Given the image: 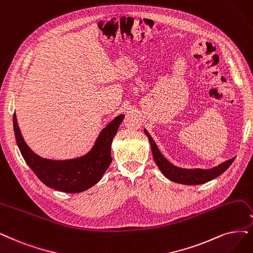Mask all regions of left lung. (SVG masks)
I'll return each mask as SVG.
<instances>
[{"label": "left lung", "instance_id": "left-lung-1", "mask_svg": "<svg viewBox=\"0 0 253 253\" xmlns=\"http://www.w3.org/2000/svg\"><path fill=\"white\" fill-rule=\"evenodd\" d=\"M145 133L149 138V142L151 145V150L153 154V158L160 168V170L163 172V174L169 178L170 180L177 182V183H182V184H189V185H195V184H202L208 182L216 177L220 176L222 173L225 172L230 165L235 161V158H231V160L221 164L220 166L213 168L211 170H185L180 169V168H177L168 162L166 158L162 155V153L158 150L156 144L154 143L153 138L150 136L146 130Z\"/></svg>", "mask_w": 253, "mask_h": 253}]
</instances>
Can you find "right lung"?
<instances>
[{"mask_svg":"<svg viewBox=\"0 0 253 253\" xmlns=\"http://www.w3.org/2000/svg\"><path fill=\"white\" fill-rule=\"evenodd\" d=\"M124 115L116 118L102 130L91 151L85 156L71 161H50L36 155L27 146L13 115L14 135L20 151L27 165L49 188L64 193H80L96 184L111 163V142L115 137Z\"/></svg>","mask_w":253,"mask_h":253,"instance_id":"add662e5","label":"right lung"}]
</instances>
